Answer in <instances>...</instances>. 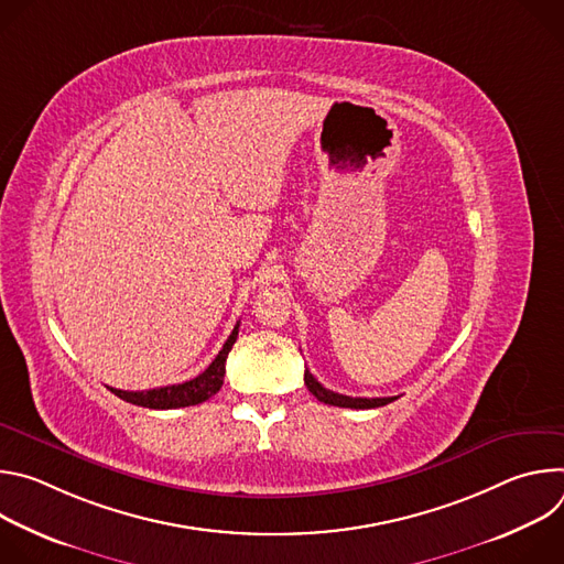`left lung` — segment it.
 <instances>
[{"mask_svg":"<svg viewBox=\"0 0 564 564\" xmlns=\"http://www.w3.org/2000/svg\"><path fill=\"white\" fill-rule=\"evenodd\" d=\"M303 381L307 386V390L318 399L324 401V404H330V406H339V409H379V406H386L390 404V401H394L397 397H348V394H339V392H333L328 388L321 386L312 372L305 368V375H303Z\"/></svg>","mask_w":564,"mask_h":564,"instance_id":"left-lung-1","label":"left lung"}]
</instances>
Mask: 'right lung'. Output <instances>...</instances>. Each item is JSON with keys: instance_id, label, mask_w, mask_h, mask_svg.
<instances>
[{"instance_id": "1", "label": "right lung", "mask_w": 564, "mask_h": 564, "mask_svg": "<svg viewBox=\"0 0 564 564\" xmlns=\"http://www.w3.org/2000/svg\"><path fill=\"white\" fill-rule=\"evenodd\" d=\"M238 326H234L231 335L227 337L223 350L216 355V359L194 379L183 381V383H174V386H163V388H151V390H138V392H129V390H116L111 388L113 394H118L120 399L129 401V404L142 406V409H155V411H170V409H185V406H196L203 404L205 399H209L212 394H216L223 386V377H225V361L227 355L238 337Z\"/></svg>"}]
</instances>
